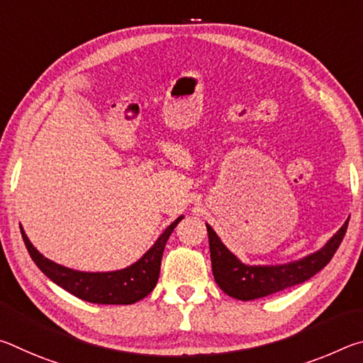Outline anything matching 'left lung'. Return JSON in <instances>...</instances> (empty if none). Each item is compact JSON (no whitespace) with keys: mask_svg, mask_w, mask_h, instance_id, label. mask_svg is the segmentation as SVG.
<instances>
[{"mask_svg":"<svg viewBox=\"0 0 363 363\" xmlns=\"http://www.w3.org/2000/svg\"><path fill=\"white\" fill-rule=\"evenodd\" d=\"M349 218L341 225L330 240L315 253L307 255L303 259L277 264V266H248L227 250L220 242L211 225L206 224L208 240H210L211 267L213 275L220 290L229 296L251 301L279 293L285 288L303 284V281L314 277L317 272L327 266L331 257L340 248L344 235H346Z\"/></svg>","mask_w":363,"mask_h":363,"instance_id":"left-lung-1","label":"left lung"}]
</instances>
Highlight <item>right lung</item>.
Masks as SVG:
<instances>
[{
    "label": "right lung",
    "instance_id": "right-lung-1",
    "mask_svg": "<svg viewBox=\"0 0 363 363\" xmlns=\"http://www.w3.org/2000/svg\"><path fill=\"white\" fill-rule=\"evenodd\" d=\"M182 219L184 216H179L174 223H171L139 261L126 269L112 270V272H82L60 266L48 259L33 247L22 225L21 233L30 257L41 272L73 296L96 304H134L144 299L155 288L164 245Z\"/></svg>",
    "mask_w": 363,
    "mask_h": 363
}]
</instances>
